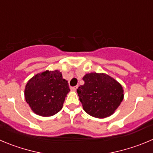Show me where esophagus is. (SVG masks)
<instances>
[{
    "label": "esophagus",
    "instance_id": "obj_1",
    "mask_svg": "<svg viewBox=\"0 0 153 153\" xmlns=\"http://www.w3.org/2000/svg\"><path fill=\"white\" fill-rule=\"evenodd\" d=\"M77 88H78V85H76V86L71 87V89L74 90V91H76V90L77 89Z\"/></svg>",
    "mask_w": 153,
    "mask_h": 153
}]
</instances>
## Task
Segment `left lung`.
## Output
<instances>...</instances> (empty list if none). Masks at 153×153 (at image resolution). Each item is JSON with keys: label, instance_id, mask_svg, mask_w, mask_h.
<instances>
[{"label": "left lung", "instance_id": "1", "mask_svg": "<svg viewBox=\"0 0 153 153\" xmlns=\"http://www.w3.org/2000/svg\"><path fill=\"white\" fill-rule=\"evenodd\" d=\"M82 79L85 83L76 91L83 110L96 118L111 116L124 97L122 85L104 74H87Z\"/></svg>", "mask_w": 153, "mask_h": 153}]
</instances>
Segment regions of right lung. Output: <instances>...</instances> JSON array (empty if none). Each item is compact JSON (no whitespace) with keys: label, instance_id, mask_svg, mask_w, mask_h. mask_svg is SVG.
Here are the masks:
<instances>
[{"label":"right lung","instance_id":"add662e5","mask_svg":"<svg viewBox=\"0 0 153 153\" xmlns=\"http://www.w3.org/2000/svg\"><path fill=\"white\" fill-rule=\"evenodd\" d=\"M70 91L68 81L56 70L46 71L31 78L26 84L25 97L31 110L41 116H51L62 110Z\"/></svg>","mask_w":153,"mask_h":153}]
</instances>
